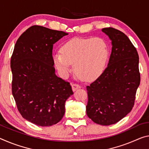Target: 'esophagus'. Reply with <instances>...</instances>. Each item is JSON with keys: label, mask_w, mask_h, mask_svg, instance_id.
<instances>
[{"label": "esophagus", "mask_w": 149, "mask_h": 149, "mask_svg": "<svg viewBox=\"0 0 149 149\" xmlns=\"http://www.w3.org/2000/svg\"><path fill=\"white\" fill-rule=\"evenodd\" d=\"M72 89H73V91H75V90H77V89H79V88H81V86H79V84H73L72 85Z\"/></svg>", "instance_id": "obj_1"}]
</instances>
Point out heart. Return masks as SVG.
Here are the masks:
<instances>
[{
	"instance_id": "b5f03b06",
	"label": "heart",
	"mask_w": 149,
	"mask_h": 149,
	"mask_svg": "<svg viewBox=\"0 0 149 149\" xmlns=\"http://www.w3.org/2000/svg\"><path fill=\"white\" fill-rule=\"evenodd\" d=\"M109 51L104 39L100 37L75 38L53 55L54 62L60 75L67 76L72 63L77 75L91 81L103 74L107 65Z\"/></svg>"
}]
</instances>
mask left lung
I'll return each mask as SVG.
<instances>
[{
	"label": "left lung",
	"mask_w": 149,
	"mask_h": 149,
	"mask_svg": "<svg viewBox=\"0 0 149 149\" xmlns=\"http://www.w3.org/2000/svg\"><path fill=\"white\" fill-rule=\"evenodd\" d=\"M101 30L111 40V54L103 74L86 87V113L95 123L110 125L132 110L141 75L139 54L129 38L111 27Z\"/></svg>",
	"instance_id": "1"
}]
</instances>
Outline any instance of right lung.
<instances>
[{
    "instance_id": "obj_1",
    "label": "right lung",
    "mask_w": 149,
    "mask_h": 149,
    "mask_svg": "<svg viewBox=\"0 0 149 149\" xmlns=\"http://www.w3.org/2000/svg\"><path fill=\"white\" fill-rule=\"evenodd\" d=\"M68 33L41 26L30 27L18 38L11 56L12 93L23 118L48 127L62 119L73 91L55 74L53 45Z\"/></svg>"
}]
</instances>
